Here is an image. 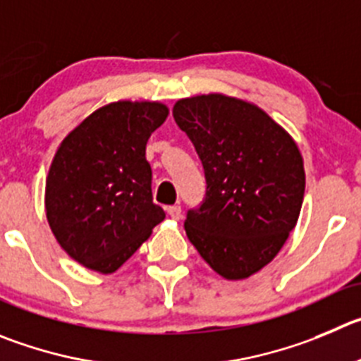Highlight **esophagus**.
<instances>
[{
	"instance_id": "esophagus-1",
	"label": "esophagus",
	"mask_w": 361,
	"mask_h": 361,
	"mask_svg": "<svg viewBox=\"0 0 361 361\" xmlns=\"http://www.w3.org/2000/svg\"><path fill=\"white\" fill-rule=\"evenodd\" d=\"M167 214L174 219V221H180L181 219V207L178 204H173V207H167Z\"/></svg>"
}]
</instances>
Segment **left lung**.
<instances>
[{
    "mask_svg": "<svg viewBox=\"0 0 361 361\" xmlns=\"http://www.w3.org/2000/svg\"><path fill=\"white\" fill-rule=\"evenodd\" d=\"M173 116L207 178L203 204L185 221L188 240L222 278H249L295 228L305 196L301 151L257 104L224 94L180 99Z\"/></svg>",
    "mask_w": 361,
    "mask_h": 361,
    "instance_id": "left-lung-1",
    "label": "left lung"
}]
</instances>
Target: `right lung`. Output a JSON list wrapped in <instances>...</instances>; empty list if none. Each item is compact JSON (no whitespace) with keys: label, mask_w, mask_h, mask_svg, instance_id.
I'll return each mask as SVG.
<instances>
[{"label":"right lung","mask_w":361,"mask_h":361,"mask_svg":"<svg viewBox=\"0 0 361 361\" xmlns=\"http://www.w3.org/2000/svg\"><path fill=\"white\" fill-rule=\"evenodd\" d=\"M169 109L158 101L104 104L56 149L46 178V217L73 260L116 272L165 219L153 203L146 144Z\"/></svg>","instance_id":"1"}]
</instances>
